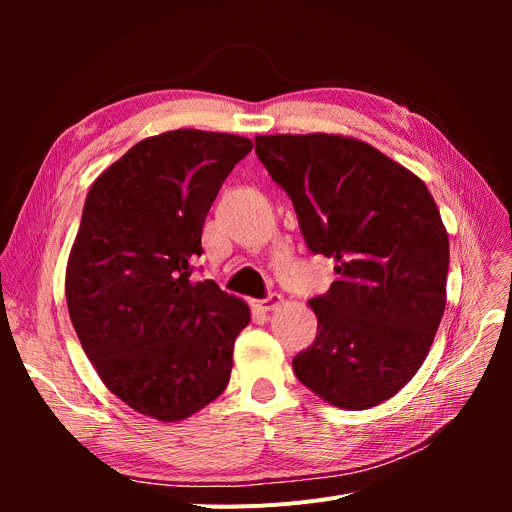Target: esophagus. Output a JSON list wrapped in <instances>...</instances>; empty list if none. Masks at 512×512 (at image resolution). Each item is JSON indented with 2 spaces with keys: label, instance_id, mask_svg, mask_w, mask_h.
<instances>
[{
  "label": "esophagus",
  "instance_id": "34e87169",
  "mask_svg": "<svg viewBox=\"0 0 512 512\" xmlns=\"http://www.w3.org/2000/svg\"><path fill=\"white\" fill-rule=\"evenodd\" d=\"M282 303H284L282 294H271V297H267V299L254 301V307L260 309V312H273V309H277Z\"/></svg>",
  "mask_w": 512,
  "mask_h": 512
}]
</instances>
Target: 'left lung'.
I'll list each match as a JSON object with an SVG mask.
<instances>
[{
    "label": "left lung",
    "mask_w": 512,
    "mask_h": 512,
    "mask_svg": "<svg viewBox=\"0 0 512 512\" xmlns=\"http://www.w3.org/2000/svg\"><path fill=\"white\" fill-rule=\"evenodd\" d=\"M256 153L292 198L305 243L339 280L309 301L314 344L292 359L327 404L367 410L427 359L446 307L448 235L412 170L344 134H258Z\"/></svg>",
    "instance_id": "8db88e82"
}]
</instances>
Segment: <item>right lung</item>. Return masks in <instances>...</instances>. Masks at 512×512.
I'll return each instance as SVG.
<instances>
[{
	"label": "right lung",
	"instance_id": "1",
	"mask_svg": "<svg viewBox=\"0 0 512 512\" xmlns=\"http://www.w3.org/2000/svg\"><path fill=\"white\" fill-rule=\"evenodd\" d=\"M250 138L170 130L143 138L89 188L66 267L74 331L106 389L177 423L218 399L250 307L192 280V258L224 179Z\"/></svg>",
	"mask_w": 512,
	"mask_h": 512
}]
</instances>
